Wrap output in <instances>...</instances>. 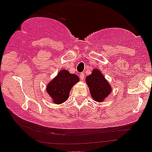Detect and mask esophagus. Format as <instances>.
<instances>
[{
  "mask_svg": "<svg viewBox=\"0 0 152 152\" xmlns=\"http://www.w3.org/2000/svg\"><path fill=\"white\" fill-rule=\"evenodd\" d=\"M79 76H80V78H81V79L83 80V78H84V74H83V73H81Z\"/></svg>",
  "mask_w": 152,
  "mask_h": 152,
  "instance_id": "esophagus-1",
  "label": "esophagus"
}]
</instances>
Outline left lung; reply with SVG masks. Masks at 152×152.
Returning a JSON list of instances; mask_svg holds the SVG:
<instances>
[{"mask_svg":"<svg viewBox=\"0 0 152 152\" xmlns=\"http://www.w3.org/2000/svg\"><path fill=\"white\" fill-rule=\"evenodd\" d=\"M85 81L89 88L91 96L95 102H103L111 93L112 88L109 82L98 69H93Z\"/></svg>","mask_w":152,"mask_h":152,"instance_id":"left-lung-1","label":"left lung"}]
</instances>
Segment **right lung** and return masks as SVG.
Returning a JSON list of instances; mask_svg holds the SVG:
<instances>
[{"label":"right lung","mask_w":152,"mask_h":152,"mask_svg":"<svg viewBox=\"0 0 152 152\" xmlns=\"http://www.w3.org/2000/svg\"><path fill=\"white\" fill-rule=\"evenodd\" d=\"M77 75L70 74L69 71L62 69L56 77L50 80L46 86V91L52 99V102L61 104L69 96L71 89L79 81Z\"/></svg>","instance_id":"1"}]
</instances>
